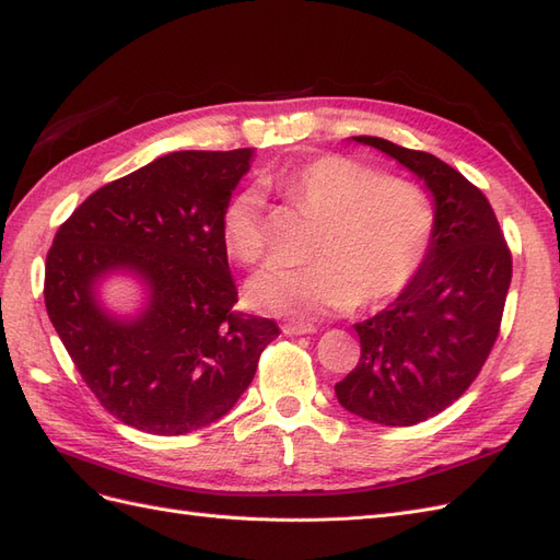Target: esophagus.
<instances>
[{
	"mask_svg": "<svg viewBox=\"0 0 560 560\" xmlns=\"http://www.w3.org/2000/svg\"><path fill=\"white\" fill-rule=\"evenodd\" d=\"M281 331L285 336H307V334H314L317 331V326L310 324V322H285L281 326Z\"/></svg>",
	"mask_w": 560,
	"mask_h": 560,
	"instance_id": "obj_1",
	"label": "esophagus"
}]
</instances>
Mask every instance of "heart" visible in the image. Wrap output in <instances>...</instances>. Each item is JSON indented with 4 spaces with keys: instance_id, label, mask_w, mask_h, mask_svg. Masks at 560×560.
<instances>
[{
    "instance_id": "1",
    "label": "heart",
    "mask_w": 560,
    "mask_h": 560,
    "mask_svg": "<svg viewBox=\"0 0 560 560\" xmlns=\"http://www.w3.org/2000/svg\"><path fill=\"white\" fill-rule=\"evenodd\" d=\"M265 184L322 220L307 253L310 265L269 267L248 283V300L291 319H317L357 305H378L417 279L435 236V210L419 184L322 155L271 172ZM226 253L255 265L265 253L262 198L234 194L222 210Z\"/></svg>"
}]
</instances>
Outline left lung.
I'll use <instances>...</instances> for the list:
<instances>
[{
    "instance_id": "1",
    "label": "left lung",
    "mask_w": 560,
    "mask_h": 560,
    "mask_svg": "<svg viewBox=\"0 0 560 560\" xmlns=\"http://www.w3.org/2000/svg\"><path fill=\"white\" fill-rule=\"evenodd\" d=\"M409 167L435 198V236L421 271L371 319L354 324L362 354L336 383L366 421L413 425L447 409L490 357L511 285V250L490 200L433 153L352 137Z\"/></svg>"
}]
</instances>
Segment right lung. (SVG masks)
Listing matches in <instances>:
<instances>
[{
    "mask_svg": "<svg viewBox=\"0 0 560 560\" xmlns=\"http://www.w3.org/2000/svg\"><path fill=\"white\" fill-rule=\"evenodd\" d=\"M253 149L177 151L94 191L47 253L45 305L82 381L118 421L184 435L236 405L277 322L238 312L222 210ZM130 268L150 303L120 323L97 307L95 281Z\"/></svg>",
    "mask_w": 560,
    "mask_h": 560,
    "instance_id": "add662e5",
    "label": "right lung"
}]
</instances>
